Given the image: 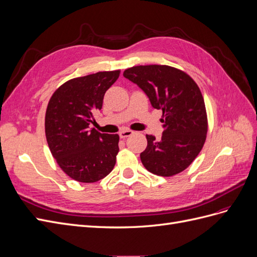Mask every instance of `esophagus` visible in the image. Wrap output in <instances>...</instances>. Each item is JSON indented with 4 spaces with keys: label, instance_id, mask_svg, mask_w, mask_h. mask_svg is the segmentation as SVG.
Listing matches in <instances>:
<instances>
[{
    "label": "esophagus",
    "instance_id": "obj_1",
    "mask_svg": "<svg viewBox=\"0 0 257 257\" xmlns=\"http://www.w3.org/2000/svg\"><path fill=\"white\" fill-rule=\"evenodd\" d=\"M132 134H133V132L126 130V131H122V132H120V133H119V136H120V138L124 139V138H126V137L131 136Z\"/></svg>",
    "mask_w": 257,
    "mask_h": 257
}]
</instances>
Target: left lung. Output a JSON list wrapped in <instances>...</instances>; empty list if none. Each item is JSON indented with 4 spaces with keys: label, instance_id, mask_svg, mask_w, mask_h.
Segmentation results:
<instances>
[{
    "label": "left lung",
    "instance_id": "8db88e82",
    "mask_svg": "<svg viewBox=\"0 0 257 257\" xmlns=\"http://www.w3.org/2000/svg\"><path fill=\"white\" fill-rule=\"evenodd\" d=\"M123 76L137 84L152 107L164 115L161 139L146 135L143 165L163 177L181 173L196 159L206 141V107L197 84L189 75L167 65L134 66Z\"/></svg>",
    "mask_w": 257,
    "mask_h": 257
}]
</instances>
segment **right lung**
<instances>
[{
	"label": "right lung",
	"instance_id": "right-lung-1",
	"mask_svg": "<svg viewBox=\"0 0 257 257\" xmlns=\"http://www.w3.org/2000/svg\"><path fill=\"white\" fill-rule=\"evenodd\" d=\"M119 75L120 71L99 72L68 80L49 100L45 118L49 149L62 170L76 181L96 182L114 167L119 135L98 133L90 125Z\"/></svg>",
	"mask_w": 257,
	"mask_h": 257
}]
</instances>
